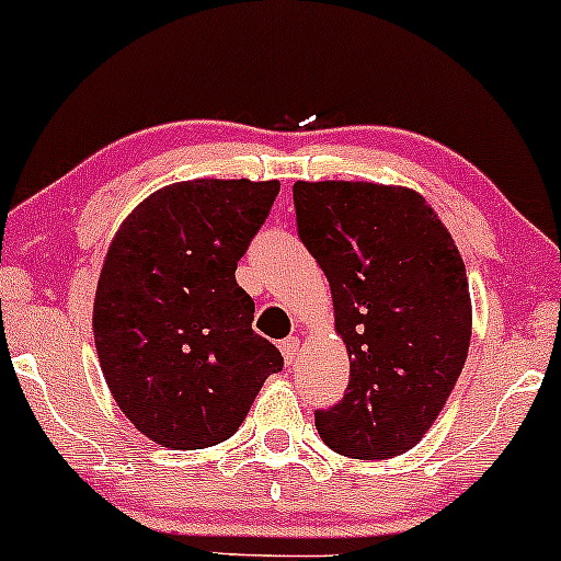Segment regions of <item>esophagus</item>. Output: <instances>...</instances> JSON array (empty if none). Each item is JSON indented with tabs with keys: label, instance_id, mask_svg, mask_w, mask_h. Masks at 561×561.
Here are the masks:
<instances>
[{
	"label": "esophagus",
	"instance_id": "1",
	"mask_svg": "<svg viewBox=\"0 0 561 561\" xmlns=\"http://www.w3.org/2000/svg\"><path fill=\"white\" fill-rule=\"evenodd\" d=\"M299 339L297 336H288V339H283L280 342V352H283V360H286L288 365H291L294 360H297V355H299Z\"/></svg>",
	"mask_w": 561,
	"mask_h": 561
}]
</instances>
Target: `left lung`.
Wrapping results in <instances>:
<instances>
[{"label": "left lung", "instance_id": "1", "mask_svg": "<svg viewBox=\"0 0 561 561\" xmlns=\"http://www.w3.org/2000/svg\"><path fill=\"white\" fill-rule=\"evenodd\" d=\"M294 206L350 352L342 402L314 413L320 439L363 461L400 456L430 432L467 363L471 297L456 241L402 185L299 180Z\"/></svg>", "mask_w": 561, "mask_h": 561}]
</instances>
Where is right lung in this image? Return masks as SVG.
Here are the masks:
<instances>
[{
  "instance_id": "right-lung-1",
  "label": "right lung",
  "mask_w": 561,
  "mask_h": 561,
  "mask_svg": "<svg viewBox=\"0 0 561 561\" xmlns=\"http://www.w3.org/2000/svg\"><path fill=\"white\" fill-rule=\"evenodd\" d=\"M278 191V180L174 182L113 236L94 291V347L113 400L161 448L225 443L283 368L236 283Z\"/></svg>"
}]
</instances>
